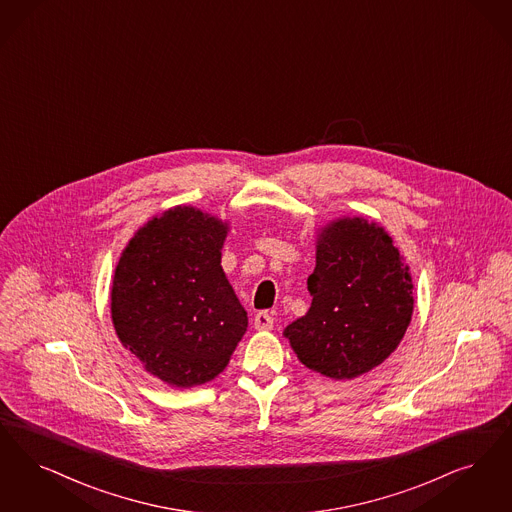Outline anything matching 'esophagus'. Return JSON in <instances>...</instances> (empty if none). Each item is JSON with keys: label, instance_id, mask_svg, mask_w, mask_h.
I'll list each match as a JSON object with an SVG mask.
<instances>
[{"label": "esophagus", "instance_id": "obj_1", "mask_svg": "<svg viewBox=\"0 0 512 512\" xmlns=\"http://www.w3.org/2000/svg\"><path fill=\"white\" fill-rule=\"evenodd\" d=\"M272 324H274V320H272V316L266 312V310H261V312H257L255 314V320H253V326L255 329H270L272 328Z\"/></svg>", "mask_w": 512, "mask_h": 512}]
</instances>
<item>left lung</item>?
<instances>
[{"mask_svg": "<svg viewBox=\"0 0 512 512\" xmlns=\"http://www.w3.org/2000/svg\"><path fill=\"white\" fill-rule=\"evenodd\" d=\"M307 286L312 305L284 333L308 369L352 379L383 364L400 345L413 312V286L381 226L364 219L328 226Z\"/></svg>", "mask_w": 512, "mask_h": 512, "instance_id": "obj_1", "label": "left lung"}]
</instances>
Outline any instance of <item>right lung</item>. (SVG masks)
I'll return each instance as SVG.
<instances>
[{"label":"right lung","instance_id":"1","mask_svg":"<svg viewBox=\"0 0 512 512\" xmlns=\"http://www.w3.org/2000/svg\"><path fill=\"white\" fill-rule=\"evenodd\" d=\"M226 225L194 207H173L131 238L116 266L112 322L146 371L175 387L211 381L247 329L226 280Z\"/></svg>","mask_w":512,"mask_h":512}]
</instances>
